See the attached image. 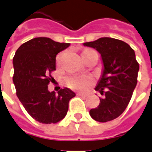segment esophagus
I'll return each mask as SVG.
<instances>
[{
	"label": "esophagus",
	"mask_w": 152,
	"mask_h": 152,
	"mask_svg": "<svg viewBox=\"0 0 152 152\" xmlns=\"http://www.w3.org/2000/svg\"><path fill=\"white\" fill-rule=\"evenodd\" d=\"M77 94L79 96H80V97H87V96H88L87 94H83V93H78Z\"/></svg>",
	"instance_id": "esophagus-1"
}]
</instances>
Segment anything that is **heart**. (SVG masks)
<instances>
[{
    "mask_svg": "<svg viewBox=\"0 0 152 152\" xmlns=\"http://www.w3.org/2000/svg\"><path fill=\"white\" fill-rule=\"evenodd\" d=\"M90 50H86L84 52H88ZM94 82L90 76H71L65 78V84L69 88L76 90H85Z\"/></svg>",
    "mask_w": 152,
    "mask_h": 152,
    "instance_id": "heart-1",
    "label": "heart"
}]
</instances>
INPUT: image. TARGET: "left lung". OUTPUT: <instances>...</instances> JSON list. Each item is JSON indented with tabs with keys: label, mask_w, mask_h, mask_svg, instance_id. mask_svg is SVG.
<instances>
[{
	"label": "left lung",
	"mask_w": 152,
	"mask_h": 152,
	"mask_svg": "<svg viewBox=\"0 0 152 152\" xmlns=\"http://www.w3.org/2000/svg\"><path fill=\"white\" fill-rule=\"evenodd\" d=\"M84 45L99 51L104 66L95 87L104 98L89 115L99 122L112 121L124 112L137 85L139 64L134 50L124 41L110 37L86 42Z\"/></svg>",
	"instance_id": "8db88e82"
}]
</instances>
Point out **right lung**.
Returning a JSON list of instances; mask_svg holds the SVG:
<instances>
[{"label":"right lung","mask_w":152,"mask_h":152,"mask_svg":"<svg viewBox=\"0 0 152 152\" xmlns=\"http://www.w3.org/2000/svg\"><path fill=\"white\" fill-rule=\"evenodd\" d=\"M69 45L48 37L33 38L20 45L14 57L17 96L28 114L40 123L55 124L63 120L70 99L76 96L67 88L58 94L48 90L51 72L56 69V55Z\"/></svg>","instance_id":"right-lung-1"}]
</instances>
